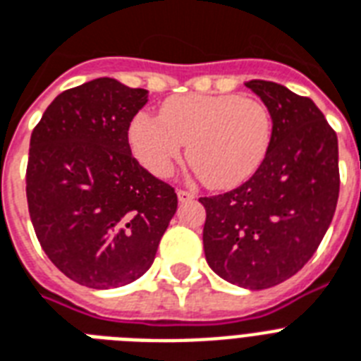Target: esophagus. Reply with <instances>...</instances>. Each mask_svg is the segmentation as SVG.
<instances>
[{
  "instance_id": "1",
  "label": "esophagus",
  "mask_w": 361,
  "mask_h": 361,
  "mask_svg": "<svg viewBox=\"0 0 361 361\" xmlns=\"http://www.w3.org/2000/svg\"><path fill=\"white\" fill-rule=\"evenodd\" d=\"M192 198H195V192L185 191V189H178V200H180L181 204H183V202H191Z\"/></svg>"
}]
</instances>
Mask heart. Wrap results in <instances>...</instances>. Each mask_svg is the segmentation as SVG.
I'll return each instance as SVG.
<instances>
[{"label": "heart", "mask_w": 361, "mask_h": 361, "mask_svg": "<svg viewBox=\"0 0 361 361\" xmlns=\"http://www.w3.org/2000/svg\"><path fill=\"white\" fill-rule=\"evenodd\" d=\"M271 138L268 106L238 93L176 95L163 103L161 118L138 112L129 125L130 149L152 174H172L189 142V161L214 189L249 180L268 155Z\"/></svg>", "instance_id": "obj_1"}]
</instances>
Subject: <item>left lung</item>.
Listing matches in <instances>:
<instances>
[{
    "instance_id": "1",
    "label": "left lung",
    "mask_w": 361,
    "mask_h": 361,
    "mask_svg": "<svg viewBox=\"0 0 361 361\" xmlns=\"http://www.w3.org/2000/svg\"><path fill=\"white\" fill-rule=\"evenodd\" d=\"M274 118L269 152L240 187L204 197V252L232 285L286 281L319 249L339 198L337 135L309 97L266 80L245 84Z\"/></svg>"
}]
</instances>
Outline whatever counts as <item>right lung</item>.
<instances>
[{"label":"right lung","instance_id":"right-lung-1","mask_svg":"<svg viewBox=\"0 0 361 361\" xmlns=\"http://www.w3.org/2000/svg\"><path fill=\"white\" fill-rule=\"evenodd\" d=\"M146 103L147 90L95 78L59 93L31 133V223L47 257L78 285L142 277L178 208L174 187L130 153L129 125Z\"/></svg>","mask_w":361,"mask_h":361}]
</instances>
